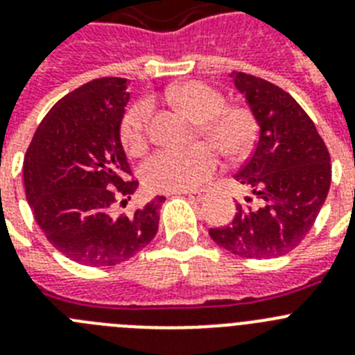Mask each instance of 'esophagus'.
<instances>
[{"label": "esophagus", "instance_id": "1", "mask_svg": "<svg viewBox=\"0 0 355 355\" xmlns=\"http://www.w3.org/2000/svg\"><path fill=\"white\" fill-rule=\"evenodd\" d=\"M180 193H184V196H189L190 199H193V201H202V199L207 198V190H184V192H180Z\"/></svg>", "mask_w": 355, "mask_h": 355}]
</instances>
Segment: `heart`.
I'll return each mask as SVG.
<instances>
[{
  "label": "heart",
  "instance_id": "1",
  "mask_svg": "<svg viewBox=\"0 0 355 355\" xmlns=\"http://www.w3.org/2000/svg\"><path fill=\"white\" fill-rule=\"evenodd\" d=\"M168 96L201 122L202 135L224 154L244 156L257 138V125L244 107L228 105L223 93L202 83H184L168 89ZM153 104L136 102L122 120V141L132 154L144 150L148 136ZM219 165V156L208 144L189 148H159L144 165V181L154 192H181L201 187Z\"/></svg>",
  "mask_w": 355,
  "mask_h": 355
}]
</instances>
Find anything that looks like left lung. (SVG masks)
I'll list each match as a JSON object with an SVG mask.
<instances>
[{
    "label": "left lung",
    "mask_w": 355,
    "mask_h": 355,
    "mask_svg": "<svg viewBox=\"0 0 355 355\" xmlns=\"http://www.w3.org/2000/svg\"><path fill=\"white\" fill-rule=\"evenodd\" d=\"M259 125V140L235 180L251 192L230 224L211 228L215 244L246 259H277L313 228L330 189V156L316 125L289 93L233 71Z\"/></svg>",
    "instance_id": "1"
}]
</instances>
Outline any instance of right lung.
<instances>
[{
	"instance_id": "right-lung-1",
	"label": "right lung",
	"mask_w": 355,
	"mask_h": 355,
	"mask_svg": "<svg viewBox=\"0 0 355 355\" xmlns=\"http://www.w3.org/2000/svg\"><path fill=\"white\" fill-rule=\"evenodd\" d=\"M129 102L127 78H96L60 98L33 135L23 163L26 201L59 253L100 268L131 259L153 241L163 196L131 215L114 214L138 181L120 129ZM123 199L122 202H125Z\"/></svg>"
}]
</instances>
